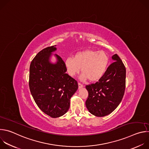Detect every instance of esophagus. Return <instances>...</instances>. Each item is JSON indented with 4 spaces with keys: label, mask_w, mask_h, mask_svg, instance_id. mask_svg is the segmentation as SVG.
Listing matches in <instances>:
<instances>
[{
    "label": "esophagus",
    "mask_w": 149,
    "mask_h": 149,
    "mask_svg": "<svg viewBox=\"0 0 149 149\" xmlns=\"http://www.w3.org/2000/svg\"><path fill=\"white\" fill-rule=\"evenodd\" d=\"M78 88H82L83 87H84V86L82 84H81V83H79V82H78Z\"/></svg>",
    "instance_id": "obj_1"
}]
</instances>
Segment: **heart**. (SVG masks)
I'll list each match as a JSON object with an SVG mask.
<instances>
[{
    "label": "heart",
    "instance_id": "1",
    "mask_svg": "<svg viewBox=\"0 0 149 149\" xmlns=\"http://www.w3.org/2000/svg\"><path fill=\"white\" fill-rule=\"evenodd\" d=\"M109 62L110 58L105 52L88 49L77 52L74 58H67L65 65L70 76L74 77L78 74L81 68V79L95 82L104 75Z\"/></svg>",
    "mask_w": 149,
    "mask_h": 149
}]
</instances>
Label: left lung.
<instances>
[{
    "label": "left lung",
    "instance_id": "8db88e82",
    "mask_svg": "<svg viewBox=\"0 0 149 149\" xmlns=\"http://www.w3.org/2000/svg\"><path fill=\"white\" fill-rule=\"evenodd\" d=\"M102 77L94 84L86 86L88 97L86 101L87 109L97 117L111 113L120 104L125 88V67L117 54Z\"/></svg>",
    "mask_w": 149,
    "mask_h": 149
}]
</instances>
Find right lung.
<instances>
[{"label": "right lung", "instance_id": "right-lung-1", "mask_svg": "<svg viewBox=\"0 0 149 149\" xmlns=\"http://www.w3.org/2000/svg\"><path fill=\"white\" fill-rule=\"evenodd\" d=\"M56 45L39 52L29 68V86L38 107L46 114L56 118L65 114L70 105V98L78 88L77 81L66 74L65 62L56 55L55 64L49 61Z\"/></svg>", "mask_w": 149, "mask_h": 149}]
</instances>
